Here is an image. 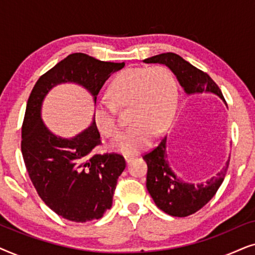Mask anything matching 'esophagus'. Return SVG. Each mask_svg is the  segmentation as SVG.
<instances>
[{"label": "esophagus", "mask_w": 255, "mask_h": 255, "mask_svg": "<svg viewBox=\"0 0 255 255\" xmlns=\"http://www.w3.org/2000/svg\"><path fill=\"white\" fill-rule=\"evenodd\" d=\"M133 159H134L133 155H127V156H125V160H127L128 163H130Z\"/></svg>", "instance_id": "1"}]
</instances>
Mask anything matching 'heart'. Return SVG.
Masks as SVG:
<instances>
[{"instance_id":"b5f03b06","label":"heart","mask_w":255,"mask_h":255,"mask_svg":"<svg viewBox=\"0 0 255 255\" xmlns=\"http://www.w3.org/2000/svg\"><path fill=\"white\" fill-rule=\"evenodd\" d=\"M110 102H99L94 121L108 138L121 134L116 109L130 107L132 128L113 145L117 151L133 154L147 147L154 133L169 128L177 103V86L172 72L165 66L127 68L115 76L108 88Z\"/></svg>"}]
</instances>
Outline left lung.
Masks as SVG:
<instances>
[{
  "instance_id": "left-lung-1",
  "label": "left lung",
  "mask_w": 255,
  "mask_h": 255,
  "mask_svg": "<svg viewBox=\"0 0 255 255\" xmlns=\"http://www.w3.org/2000/svg\"><path fill=\"white\" fill-rule=\"evenodd\" d=\"M146 64H163L172 69L187 94L210 92L225 101L222 90L214 80L201 69L172 52L145 59ZM142 159L147 163L146 188L156 207L174 217H187L200 210L215 196L224 181L229 162L217 175L207 183H187L170 169L166 153V138L158 146L145 153Z\"/></svg>"
}]
</instances>
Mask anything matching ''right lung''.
<instances>
[{"label":"right lung","instance_id":"add662e5","mask_svg":"<svg viewBox=\"0 0 255 255\" xmlns=\"http://www.w3.org/2000/svg\"><path fill=\"white\" fill-rule=\"evenodd\" d=\"M124 62L101 61L85 53L69 54L38 79L26 103L20 148L30 180L45 204L75 223L100 219L111 208L118 176L127 162L118 153L93 154L102 144L95 121L73 139L52 134L40 118V107L52 87L79 83L94 100L113 72Z\"/></svg>","mask_w":255,"mask_h":255}]
</instances>
